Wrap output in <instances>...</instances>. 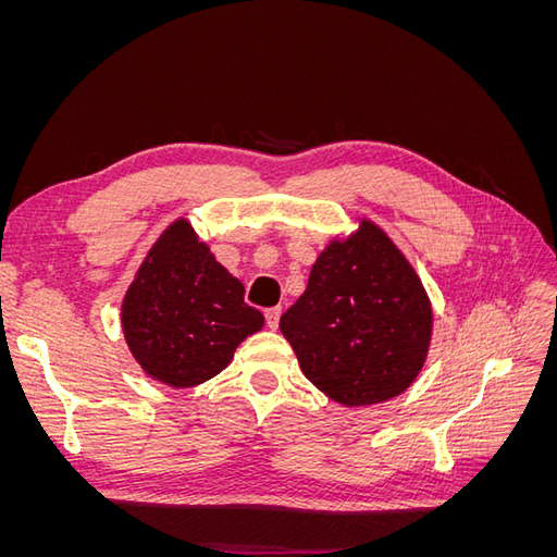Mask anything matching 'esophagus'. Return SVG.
Listing matches in <instances>:
<instances>
[{
    "label": "esophagus",
    "instance_id": "esophagus-1",
    "mask_svg": "<svg viewBox=\"0 0 557 557\" xmlns=\"http://www.w3.org/2000/svg\"><path fill=\"white\" fill-rule=\"evenodd\" d=\"M278 318H281V307H272L264 311V320H267V327L269 330H276L278 327Z\"/></svg>",
    "mask_w": 557,
    "mask_h": 557
}]
</instances>
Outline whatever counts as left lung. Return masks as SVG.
Segmentation results:
<instances>
[{"mask_svg":"<svg viewBox=\"0 0 557 557\" xmlns=\"http://www.w3.org/2000/svg\"><path fill=\"white\" fill-rule=\"evenodd\" d=\"M305 376L344 407L385 401L416 381L432 339V307L409 260L372 221L334 239L305 295L281 315Z\"/></svg>","mask_w":557,"mask_h":557,"instance_id":"1","label":"left lung"}]
</instances>
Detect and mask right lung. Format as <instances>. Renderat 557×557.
I'll return each mask as SVG.
<instances>
[{"label": "right lung", "instance_id": "1", "mask_svg": "<svg viewBox=\"0 0 557 557\" xmlns=\"http://www.w3.org/2000/svg\"><path fill=\"white\" fill-rule=\"evenodd\" d=\"M123 332L144 372L172 387L221 374L248 334L264 325L244 285L215 262L181 218L148 250L123 299Z\"/></svg>", "mask_w": 557, "mask_h": 557}]
</instances>
